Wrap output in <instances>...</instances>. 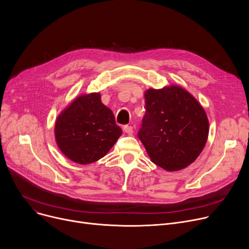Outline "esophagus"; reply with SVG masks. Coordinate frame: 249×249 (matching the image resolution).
Segmentation results:
<instances>
[{
	"mask_svg": "<svg viewBox=\"0 0 249 249\" xmlns=\"http://www.w3.org/2000/svg\"><path fill=\"white\" fill-rule=\"evenodd\" d=\"M124 132L125 133H127V134H129V135H131V134H133V127L132 126H129V125H126V126H124Z\"/></svg>",
	"mask_w": 249,
	"mask_h": 249,
	"instance_id": "esophagus-1",
	"label": "esophagus"
}]
</instances>
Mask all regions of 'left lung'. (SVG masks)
Instances as JSON below:
<instances>
[{
  "mask_svg": "<svg viewBox=\"0 0 249 249\" xmlns=\"http://www.w3.org/2000/svg\"><path fill=\"white\" fill-rule=\"evenodd\" d=\"M145 115L138 137L151 161L167 172L184 169L197 160L209 135L201 104L176 85L144 91Z\"/></svg>",
  "mask_w": 249,
  "mask_h": 249,
  "instance_id": "obj_1",
  "label": "left lung"
}]
</instances>
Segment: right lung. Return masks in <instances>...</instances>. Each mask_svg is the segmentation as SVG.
Wrapping results in <instances>:
<instances>
[{
	"label": "right lung",
	"mask_w": 249,
	"mask_h": 249,
	"mask_svg": "<svg viewBox=\"0 0 249 249\" xmlns=\"http://www.w3.org/2000/svg\"><path fill=\"white\" fill-rule=\"evenodd\" d=\"M122 134L113 112L101 101L100 93L76 97L57 116L54 136L59 150L78 164L104 158Z\"/></svg>",
	"instance_id": "add662e5"
}]
</instances>
